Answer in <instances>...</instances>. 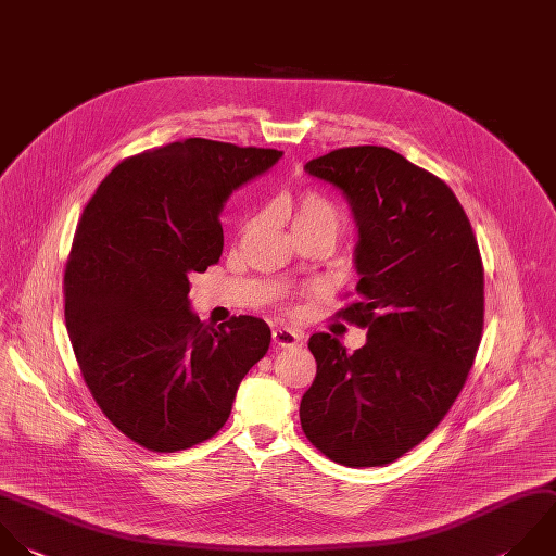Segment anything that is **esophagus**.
Returning <instances> with one entry per match:
<instances>
[{
	"label": "esophagus",
	"mask_w": 556,
	"mask_h": 556,
	"mask_svg": "<svg viewBox=\"0 0 556 556\" xmlns=\"http://www.w3.org/2000/svg\"><path fill=\"white\" fill-rule=\"evenodd\" d=\"M271 339H274L276 348H293V345H298L300 334L291 328H274Z\"/></svg>",
	"instance_id": "1"
}]
</instances>
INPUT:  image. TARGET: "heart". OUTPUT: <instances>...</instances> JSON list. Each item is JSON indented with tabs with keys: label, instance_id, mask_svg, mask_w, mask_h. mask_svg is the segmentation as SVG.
Wrapping results in <instances>:
<instances>
[{
	"label": "heart",
	"instance_id": "obj_1",
	"mask_svg": "<svg viewBox=\"0 0 556 556\" xmlns=\"http://www.w3.org/2000/svg\"><path fill=\"white\" fill-rule=\"evenodd\" d=\"M289 224L293 235L319 232L334 241L343 228V215L328 198L306 191L289 202Z\"/></svg>",
	"mask_w": 556,
	"mask_h": 556
}]
</instances>
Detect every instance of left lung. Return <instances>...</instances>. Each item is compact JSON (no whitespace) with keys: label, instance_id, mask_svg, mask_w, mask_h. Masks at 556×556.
<instances>
[{"label":"left lung","instance_id":"obj_1","mask_svg":"<svg viewBox=\"0 0 556 556\" xmlns=\"http://www.w3.org/2000/svg\"><path fill=\"white\" fill-rule=\"evenodd\" d=\"M304 169L350 204L361 280L341 313L367 341L348 354L328 332L308 339L317 376L300 402L302 430L334 463L387 465L437 428L473 365L478 243L452 189L389 148H341Z\"/></svg>","mask_w":556,"mask_h":556}]
</instances>
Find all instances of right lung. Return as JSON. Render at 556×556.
I'll return each mask as SVG.
<instances>
[{"mask_svg": "<svg viewBox=\"0 0 556 556\" xmlns=\"http://www.w3.org/2000/svg\"><path fill=\"white\" fill-rule=\"evenodd\" d=\"M280 159L176 141L122 161L83 213L65 271L67 332L98 406L152 452L211 439L269 348L258 317L200 321L189 276L219 261L230 193Z\"/></svg>", "mask_w": 556, "mask_h": 556, "instance_id": "obj_1", "label": "right lung"}]
</instances>
